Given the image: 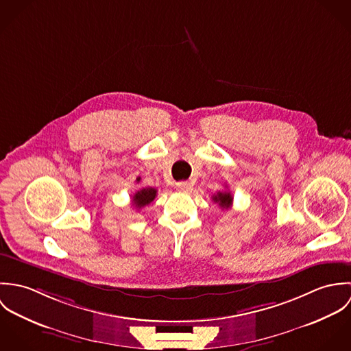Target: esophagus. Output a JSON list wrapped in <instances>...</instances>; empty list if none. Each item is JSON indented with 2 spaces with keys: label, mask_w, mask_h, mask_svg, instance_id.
I'll use <instances>...</instances> for the list:
<instances>
[{
  "label": "esophagus",
  "mask_w": 351,
  "mask_h": 351,
  "mask_svg": "<svg viewBox=\"0 0 351 351\" xmlns=\"http://www.w3.org/2000/svg\"><path fill=\"white\" fill-rule=\"evenodd\" d=\"M191 184L188 181H181V182H177V189L181 191V192H188L191 191Z\"/></svg>",
  "instance_id": "34e87169"
}]
</instances>
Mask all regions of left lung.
<instances>
[{
  "label": "left lung",
  "instance_id": "obj_1",
  "mask_svg": "<svg viewBox=\"0 0 351 351\" xmlns=\"http://www.w3.org/2000/svg\"><path fill=\"white\" fill-rule=\"evenodd\" d=\"M212 200L213 202H217L221 209H228L232 205L234 197L228 191H224V192H217L216 195H213Z\"/></svg>",
  "mask_w": 351,
  "mask_h": 351
}]
</instances>
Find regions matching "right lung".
I'll use <instances>...</instances> for the list:
<instances>
[{"mask_svg":"<svg viewBox=\"0 0 351 351\" xmlns=\"http://www.w3.org/2000/svg\"><path fill=\"white\" fill-rule=\"evenodd\" d=\"M136 181L139 182L141 178H138ZM155 197H156V189L150 188V186H149V188H143V189L138 191V192L134 195V197H132V205H134L135 208H143V206L149 205L151 201H154Z\"/></svg>","mask_w":351,"mask_h":351,"instance_id":"1","label":"right lung"}]
</instances>
